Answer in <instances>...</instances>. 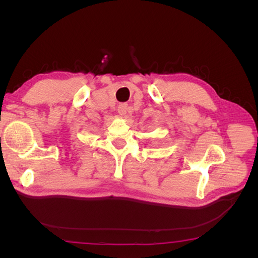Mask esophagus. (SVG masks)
<instances>
[{
    "instance_id": "1",
    "label": "esophagus",
    "mask_w": 258,
    "mask_h": 258,
    "mask_svg": "<svg viewBox=\"0 0 258 258\" xmlns=\"http://www.w3.org/2000/svg\"><path fill=\"white\" fill-rule=\"evenodd\" d=\"M127 108H128V104H126V103L119 104L118 107H117V110H118V114H119L120 116H123L124 114L127 113Z\"/></svg>"
}]
</instances>
